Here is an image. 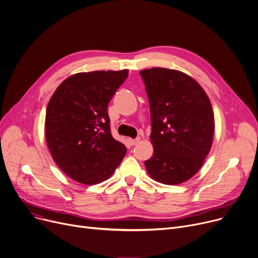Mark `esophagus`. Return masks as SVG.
I'll list each match as a JSON object with an SVG mask.
<instances>
[{
    "label": "esophagus",
    "instance_id": "34e87169",
    "mask_svg": "<svg viewBox=\"0 0 258 258\" xmlns=\"http://www.w3.org/2000/svg\"><path fill=\"white\" fill-rule=\"evenodd\" d=\"M129 142H130L131 146H136L138 143L141 142V137H136V138H134V140H129Z\"/></svg>",
    "mask_w": 258,
    "mask_h": 258
}]
</instances>
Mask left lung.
Here are the masks:
<instances>
[{
	"instance_id": "1",
	"label": "left lung",
	"mask_w": 258,
	"mask_h": 258,
	"mask_svg": "<svg viewBox=\"0 0 258 258\" xmlns=\"http://www.w3.org/2000/svg\"><path fill=\"white\" fill-rule=\"evenodd\" d=\"M148 95L154 147L145 161L157 182L183 183L204 164L214 135L211 102L192 77L176 70L151 68L140 72Z\"/></svg>"
}]
</instances>
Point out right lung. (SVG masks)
<instances>
[{
	"label": "right lung",
	"mask_w": 258,
	"mask_h": 258,
	"mask_svg": "<svg viewBox=\"0 0 258 258\" xmlns=\"http://www.w3.org/2000/svg\"><path fill=\"white\" fill-rule=\"evenodd\" d=\"M128 70L74 74L57 87L46 109L45 135L52 159L71 179L103 182L126 155L110 132L108 103Z\"/></svg>",
	"instance_id": "1"
}]
</instances>
